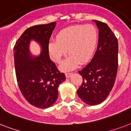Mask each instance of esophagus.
<instances>
[{
    "instance_id": "obj_1",
    "label": "esophagus",
    "mask_w": 131,
    "mask_h": 131,
    "mask_svg": "<svg viewBox=\"0 0 131 131\" xmlns=\"http://www.w3.org/2000/svg\"><path fill=\"white\" fill-rule=\"evenodd\" d=\"M72 74H73V73H71V72H70V73H67L65 74L66 78H70V77H71V75Z\"/></svg>"
}]
</instances>
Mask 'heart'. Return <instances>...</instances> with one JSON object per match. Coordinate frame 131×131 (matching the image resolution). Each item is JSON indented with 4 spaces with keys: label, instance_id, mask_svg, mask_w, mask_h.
I'll return each instance as SVG.
<instances>
[{
    "label": "heart",
    "instance_id": "obj_1",
    "mask_svg": "<svg viewBox=\"0 0 131 131\" xmlns=\"http://www.w3.org/2000/svg\"><path fill=\"white\" fill-rule=\"evenodd\" d=\"M97 41V30L94 26H71L60 30L56 36V41L49 43V54L53 61L60 63L67 49L70 56L62 67L71 69L79 63L86 64L91 59Z\"/></svg>",
    "mask_w": 131,
    "mask_h": 131
}]
</instances>
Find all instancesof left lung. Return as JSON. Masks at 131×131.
<instances>
[{"instance_id": "left-lung-1", "label": "left lung", "mask_w": 131, "mask_h": 131, "mask_svg": "<svg viewBox=\"0 0 131 131\" xmlns=\"http://www.w3.org/2000/svg\"><path fill=\"white\" fill-rule=\"evenodd\" d=\"M99 31L97 50L92 60L78 73L83 78L78 94L83 102L96 105L110 94L116 81L118 64V42L105 23L94 20Z\"/></svg>"}]
</instances>
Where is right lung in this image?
I'll return each mask as SVG.
<instances>
[{"mask_svg": "<svg viewBox=\"0 0 131 131\" xmlns=\"http://www.w3.org/2000/svg\"><path fill=\"white\" fill-rule=\"evenodd\" d=\"M56 22L33 26L26 30L13 47L15 75L19 88L30 105L40 109L51 107L58 95V87L65 80L49 56V42ZM31 40L39 42L42 53L32 57L28 45Z\"/></svg>", "mask_w": 131, "mask_h": 131, "instance_id": "right-lung-1", "label": "right lung"}]
</instances>
